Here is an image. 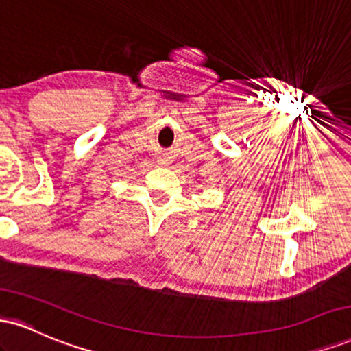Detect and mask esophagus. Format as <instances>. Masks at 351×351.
Returning a JSON list of instances; mask_svg holds the SVG:
<instances>
[{
    "label": "esophagus",
    "mask_w": 351,
    "mask_h": 351,
    "mask_svg": "<svg viewBox=\"0 0 351 351\" xmlns=\"http://www.w3.org/2000/svg\"><path fill=\"white\" fill-rule=\"evenodd\" d=\"M158 163H160V165H168V158H165V156H160Z\"/></svg>",
    "instance_id": "1"
}]
</instances>
